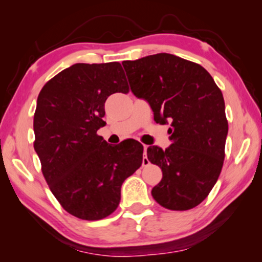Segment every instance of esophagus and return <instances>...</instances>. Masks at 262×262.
Returning a JSON list of instances; mask_svg holds the SVG:
<instances>
[{
	"label": "esophagus",
	"mask_w": 262,
	"mask_h": 262,
	"mask_svg": "<svg viewBox=\"0 0 262 262\" xmlns=\"http://www.w3.org/2000/svg\"><path fill=\"white\" fill-rule=\"evenodd\" d=\"M143 149H144V156H143V161H142V163H143V166H146V164H149V160H148V157H146V149H148V145H143Z\"/></svg>",
	"instance_id": "1"
}]
</instances>
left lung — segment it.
<instances>
[{
  "label": "left lung",
  "mask_w": 262,
  "mask_h": 262,
  "mask_svg": "<svg viewBox=\"0 0 262 262\" xmlns=\"http://www.w3.org/2000/svg\"><path fill=\"white\" fill-rule=\"evenodd\" d=\"M123 67L132 93L149 102L156 123H170L171 144L146 150L150 162L162 169L154 199L169 210L193 209L209 195L223 167V94L202 66L170 53L124 60Z\"/></svg>",
  "instance_id": "left-lung-1"
}]
</instances>
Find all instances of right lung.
Listing matches in <instances>:
<instances>
[{
  "mask_svg": "<svg viewBox=\"0 0 262 262\" xmlns=\"http://www.w3.org/2000/svg\"><path fill=\"white\" fill-rule=\"evenodd\" d=\"M120 63H76L51 78L39 93L34 150L50 189L67 212L102 220L120 203L125 179L142 166L137 141L110 145L96 132L105 126V102L127 93Z\"/></svg>",
  "mask_w": 262,
  "mask_h": 262,
  "instance_id": "obj_1",
  "label": "right lung"
}]
</instances>
